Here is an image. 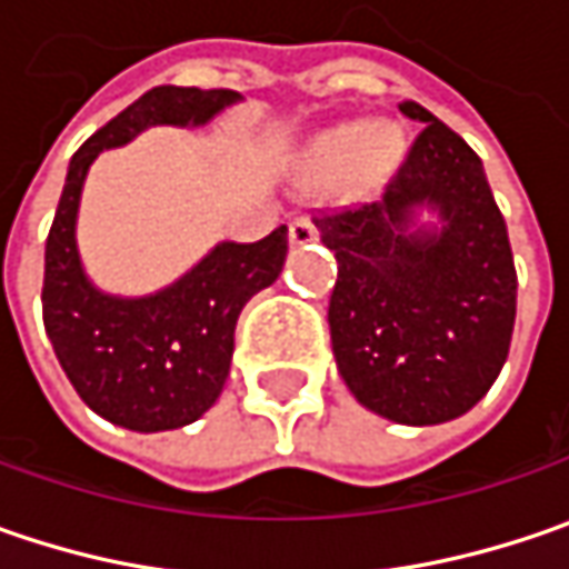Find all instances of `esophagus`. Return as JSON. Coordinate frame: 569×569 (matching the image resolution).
<instances>
[{"label":"esophagus","instance_id":"1","mask_svg":"<svg viewBox=\"0 0 569 569\" xmlns=\"http://www.w3.org/2000/svg\"><path fill=\"white\" fill-rule=\"evenodd\" d=\"M315 238V222H311L309 216H292V222H289V241L292 244H306Z\"/></svg>","mask_w":569,"mask_h":569}]
</instances>
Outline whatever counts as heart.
Segmentation results:
<instances>
[{
  "mask_svg": "<svg viewBox=\"0 0 569 569\" xmlns=\"http://www.w3.org/2000/svg\"><path fill=\"white\" fill-rule=\"evenodd\" d=\"M401 156V139L391 127H333L325 137L315 142V168L321 174H343V171H359V174H382Z\"/></svg>",
  "mask_w": 569,
  "mask_h": 569,
  "instance_id": "1",
  "label": "heart"
}]
</instances>
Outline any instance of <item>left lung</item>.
<instances>
[{
	"instance_id": "8db88e82",
	"label": "left lung",
	"mask_w": 569,
	"mask_h": 569,
	"mask_svg": "<svg viewBox=\"0 0 569 569\" xmlns=\"http://www.w3.org/2000/svg\"><path fill=\"white\" fill-rule=\"evenodd\" d=\"M423 130L372 203L311 219L337 258L328 306L337 369L362 408L430 427L471 410L500 376L516 325L507 222L478 152L417 101ZM432 206L439 233H408Z\"/></svg>"
}]
</instances>
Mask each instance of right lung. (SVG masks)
Listing matches in <instances>:
<instances>
[{
    "label": "right lung",
    "instance_id": "1",
    "mask_svg": "<svg viewBox=\"0 0 569 569\" xmlns=\"http://www.w3.org/2000/svg\"><path fill=\"white\" fill-rule=\"evenodd\" d=\"M238 101L229 88L159 86L82 142L69 161L43 254V328L62 372L94 413L137 432L178 430L216 405L229 379L244 302L270 286L289 251L286 226L254 244L226 241L187 277L146 299H117L88 283L76 251V212L101 149L152 123H207Z\"/></svg>",
    "mask_w": 569,
    "mask_h": 569
}]
</instances>
